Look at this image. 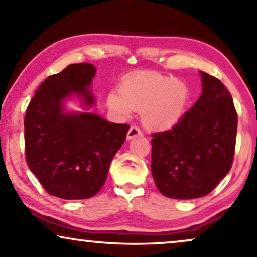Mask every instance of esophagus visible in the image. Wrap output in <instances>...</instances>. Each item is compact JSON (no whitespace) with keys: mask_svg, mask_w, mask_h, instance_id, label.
Instances as JSON below:
<instances>
[{"mask_svg":"<svg viewBox=\"0 0 257 257\" xmlns=\"http://www.w3.org/2000/svg\"><path fill=\"white\" fill-rule=\"evenodd\" d=\"M143 136V132L140 131L139 127H137V126H131L127 132V139H132L135 138V137H140Z\"/></svg>","mask_w":257,"mask_h":257,"instance_id":"1","label":"esophagus"}]
</instances>
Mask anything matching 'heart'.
<instances>
[{
  "label": "heart",
  "mask_w": 257,
  "mask_h": 257,
  "mask_svg": "<svg viewBox=\"0 0 257 257\" xmlns=\"http://www.w3.org/2000/svg\"><path fill=\"white\" fill-rule=\"evenodd\" d=\"M191 91L181 79L158 72L138 73L119 86V96L108 94L107 105L122 118L131 111L140 112L143 125L154 132H163L179 124L187 110Z\"/></svg>",
  "instance_id": "b5f03b06"
}]
</instances>
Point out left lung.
<instances>
[{
    "mask_svg": "<svg viewBox=\"0 0 257 257\" xmlns=\"http://www.w3.org/2000/svg\"><path fill=\"white\" fill-rule=\"evenodd\" d=\"M202 93L179 124L153 133L151 171L171 199L205 196L230 171L237 131L233 98L215 77L200 71Z\"/></svg>",
    "mask_w": 257,
    "mask_h": 257,
    "instance_id": "1",
    "label": "left lung"
}]
</instances>
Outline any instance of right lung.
Returning <instances> with one entry per match:
<instances>
[{
    "label": "right lung",
    "instance_id": "add662e5",
    "mask_svg": "<svg viewBox=\"0 0 257 257\" xmlns=\"http://www.w3.org/2000/svg\"><path fill=\"white\" fill-rule=\"evenodd\" d=\"M96 68L68 65L38 86L24 118L27 164L49 194L65 200L96 195L107 178L114 154L126 139L127 124H114L98 114L66 112L71 96L83 107L93 106L90 85Z\"/></svg>",
    "mask_w": 257,
    "mask_h": 257
}]
</instances>
